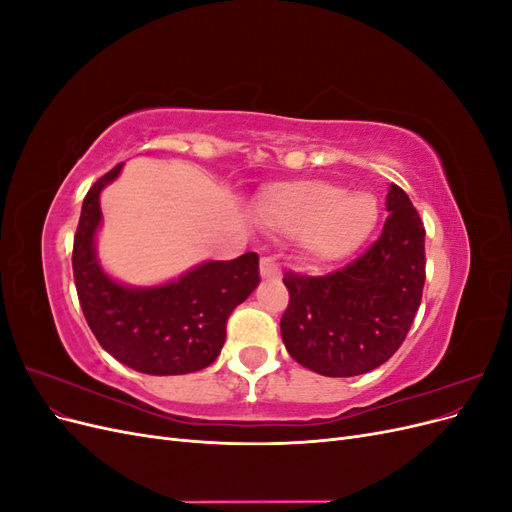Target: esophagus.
<instances>
[{"mask_svg":"<svg viewBox=\"0 0 512 512\" xmlns=\"http://www.w3.org/2000/svg\"><path fill=\"white\" fill-rule=\"evenodd\" d=\"M260 275L265 277V280H280L282 277V271H280V265L269 256H265L260 260Z\"/></svg>","mask_w":512,"mask_h":512,"instance_id":"1","label":"esophagus"}]
</instances>
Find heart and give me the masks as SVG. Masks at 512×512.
<instances>
[{
  "instance_id": "heart-1",
  "label": "heart",
  "mask_w": 512,
  "mask_h": 512,
  "mask_svg": "<svg viewBox=\"0 0 512 512\" xmlns=\"http://www.w3.org/2000/svg\"><path fill=\"white\" fill-rule=\"evenodd\" d=\"M260 224L288 237H301L318 262H337L369 239L380 207L374 194H348L344 185L307 179L273 183L258 196Z\"/></svg>"
}]
</instances>
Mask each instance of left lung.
<instances>
[{
  "label": "left lung",
  "instance_id": "left-lung-1",
  "mask_svg": "<svg viewBox=\"0 0 512 512\" xmlns=\"http://www.w3.org/2000/svg\"><path fill=\"white\" fill-rule=\"evenodd\" d=\"M380 239L352 265L324 277L286 273L280 329L288 354L327 378L361 376L404 342L425 286V228L391 183Z\"/></svg>",
  "mask_w": 512,
  "mask_h": 512
}]
</instances>
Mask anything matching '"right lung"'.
<instances>
[{
  "label": "right lung",
  "instance_id": "1",
  "mask_svg": "<svg viewBox=\"0 0 512 512\" xmlns=\"http://www.w3.org/2000/svg\"><path fill=\"white\" fill-rule=\"evenodd\" d=\"M123 164L87 192L74 237L72 269L85 320L100 346L141 374L181 376L209 367L226 342V320L260 284L258 254L207 260L175 280L123 284L98 258L100 194Z\"/></svg>",
  "mask_w": 512,
  "mask_h": 512
}]
</instances>
